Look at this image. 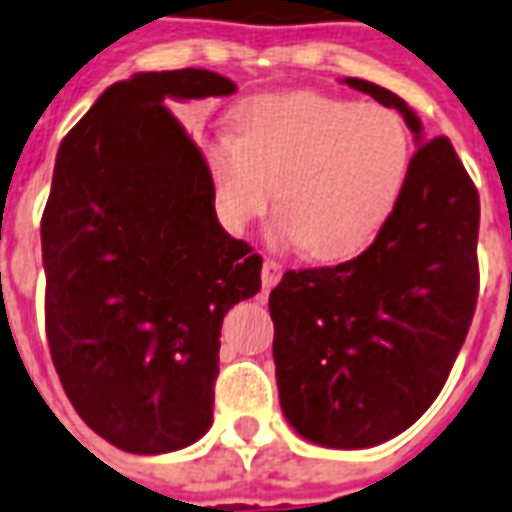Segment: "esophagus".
Listing matches in <instances>:
<instances>
[{
    "instance_id": "34e87169",
    "label": "esophagus",
    "mask_w": 512,
    "mask_h": 512,
    "mask_svg": "<svg viewBox=\"0 0 512 512\" xmlns=\"http://www.w3.org/2000/svg\"><path fill=\"white\" fill-rule=\"evenodd\" d=\"M280 275H283V264L267 259L264 261V267H261V286L270 291L272 286H278Z\"/></svg>"
}]
</instances>
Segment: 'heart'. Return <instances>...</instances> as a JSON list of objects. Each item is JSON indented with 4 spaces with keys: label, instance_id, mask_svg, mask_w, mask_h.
Returning <instances> with one entry per match:
<instances>
[{
    "label": "heart",
    "instance_id": "obj_1",
    "mask_svg": "<svg viewBox=\"0 0 512 512\" xmlns=\"http://www.w3.org/2000/svg\"><path fill=\"white\" fill-rule=\"evenodd\" d=\"M410 132L394 110L337 96H256L237 110L234 134L205 142L218 210L232 229L253 221L278 186V234L307 256L348 259L394 213Z\"/></svg>",
    "mask_w": 512,
    "mask_h": 512
}]
</instances>
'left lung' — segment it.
<instances>
[{
  "instance_id": "left-lung-1",
  "label": "left lung",
  "mask_w": 512,
  "mask_h": 512,
  "mask_svg": "<svg viewBox=\"0 0 512 512\" xmlns=\"http://www.w3.org/2000/svg\"><path fill=\"white\" fill-rule=\"evenodd\" d=\"M343 83L399 110L418 151L370 248L288 270L270 315L286 421L310 443L356 451L405 432L443 391L478 302L480 199L451 140H426L405 99L370 80Z\"/></svg>"
}]
</instances>
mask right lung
<instances>
[{
	"label": "right lung",
	"instance_id": "right-lung-1",
	"mask_svg": "<svg viewBox=\"0 0 512 512\" xmlns=\"http://www.w3.org/2000/svg\"><path fill=\"white\" fill-rule=\"evenodd\" d=\"M234 91L210 69L137 72L56 153L40 226L51 359L121 451H178L210 429L224 315L261 288V256L218 224L207 161L167 107Z\"/></svg>",
	"mask_w": 512,
	"mask_h": 512
}]
</instances>
